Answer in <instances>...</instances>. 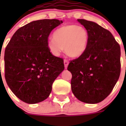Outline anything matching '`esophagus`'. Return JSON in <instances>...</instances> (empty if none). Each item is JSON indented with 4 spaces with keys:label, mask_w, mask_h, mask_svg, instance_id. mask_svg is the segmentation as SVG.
<instances>
[{
    "label": "esophagus",
    "mask_w": 126,
    "mask_h": 126,
    "mask_svg": "<svg viewBox=\"0 0 126 126\" xmlns=\"http://www.w3.org/2000/svg\"><path fill=\"white\" fill-rule=\"evenodd\" d=\"M64 67H65V69H66L67 68V66H68V64H69V62L67 60L65 59L64 61Z\"/></svg>",
    "instance_id": "34e87169"
}]
</instances>
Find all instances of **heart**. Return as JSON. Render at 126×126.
<instances>
[{
  "label": "heart",
  "mask_w": 126,
  "mask_h": 126,
  "mask_svg": "<svg viewBox=\"0 0 126 126\" xmlns=\"http://www.w3.org/2000/svg\"><path fill=\"white\" fill-rule=\"evenodd\" d=\"M88 42L87 30L82 26L69 24L53 32V39L48 41L47 47L53 55H59L64 48L67 56L76 59L84 53Z\"/></svg>",
  "instance_id": "b5f03b06"
}]
</instances>
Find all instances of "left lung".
Wrapping results in <instances>:
<instances>
[{
	"mask_svg": "<svg viewBox=\"0 0 126 126\" xmlns=\"http://www.w3.org/2000/svg\"><path fill=\"white\" fill-rule=\"evenodd\" d=\"M88 33L83 55L71 61V90L81 102L94 104L107 97L119 78L121 48L112 33L97 23L78 19Z\"/></svg>",
	"mask_w": 126,
	"mask_h": 126,
	"instance_id": "left-lung-1",
	"label": "left lung"
}]
</instances>
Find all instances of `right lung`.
Wrapping results in <instances>:
<instances>
[{
  "instance_id": "1",
  "label": "right lung",
  "mask_w": 126,
  "mask_h": 126,
  "mask_svg": "<svg viewBox=\"0 0 126 126\" xmlns=\"http://www.w3.org/2000/svg\"><path fill=\"white\" fill-rule=\"evenodd\" d=\"M62 23L58 19H42L26 24L15 32L4 53L5 78L16 96L25 103L45 100L52 84L64 69L62 59L48 49L52 30Z\"/></svg>"
}]
</instances>
